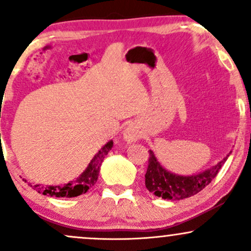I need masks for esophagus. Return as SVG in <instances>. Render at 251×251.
<instances>
[{
    "mask_svg": "<svg viewBox=\"0 0 251 251\" xmlns=\"http://www.w3.org/2000/svg\"><path fill=\"white\" fill-rule=\"evenodd\" d=\"M124 138L127 143H134L140 138V132L134 125H128L124 131Z\"/></svg>",
    "mask_w": 251,
    "mask_h": 251,
    "instance_id": "34e87169",
    "label": "esophagus"
}]
</instances>
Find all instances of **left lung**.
<instances>
[{"mask_svg": "<svg viewBox=\"0 0 251 251\" xmlns=\"http://www.w3.org/2000/svg\"><path fill=\"white\" fill-rule=\"evenodd\" d=\"M229 154L209 170L185 176L166 171L156 160L153 151L150 150L149 167L145 174V185L151 193L158 198L173 201L191 198L209 185L213 179H215L223 164L227 161Z\"/></svg>", "mask_w": 251, "mask_h": 251, "instance_id": "1", "label": "left lung"}]
</instances>
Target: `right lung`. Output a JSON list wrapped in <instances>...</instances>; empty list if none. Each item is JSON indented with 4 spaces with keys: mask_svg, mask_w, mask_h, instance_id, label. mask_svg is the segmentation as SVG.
Wrapping results in <instances>:
<instances>
[{
    "mask_svg": "<svg viewBox=\"0 0 251 251\" xmlns=\"http://www.w3.org/2000/svg\"><path fill=\"white\" fill-rule=\"evenodd\" d=\"M113 147V141H108L106 145L101 147L98 151V153L93 156L86 170L81 173L76 180L70 181L64 186H48L43 187L36 185L34 188L37 191L39 194L48 195V196H56V198H75V196L85 194V193L95 186L98 179L99 171H100V166L102 160L107 155L111 149ZM24 180V179H23ZM26 182V180H24ZM30 185V183H29Z\"/></svg>",
    "mask_w": 251,
    "mask_h": 251,
    "instance_id": "1",
    "label": "right lung"
}]
</instances>
